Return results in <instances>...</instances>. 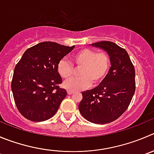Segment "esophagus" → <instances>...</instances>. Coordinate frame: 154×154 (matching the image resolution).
<instances>
[{"label":"esophagus","mask_w":154,"mask_h":154,"mask_svg":"<svg viewBox=\"0 0 154 154\" xmlns=\"http://www.w3.org/2000/svg\"><path fill=\"white\" fill-rule=\"evenodd\" d=\"M73 93H74V91H70V90H68V91H67V94H68L69 95L72 94Z\"/></svg>","instance_id":"esophagus-1"}]
</instances>
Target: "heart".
<instances>
[{
    "instance_id": "obj_1",
    "label": "heart",
    "mask_w": 154,
    "mask_h": 154,
    "mask_svg": "<svg viewBox=\"0 0 154 154\" xmlns=\"http://www.w3.org/2000/svg\"><path fill=\"white\" fill-rule=\"evenodd\" d=\"M72 62L76 68H81L79 77H72L63 83L65 88L70 91H80L88 88L94 84L100 82L104 79L109 67V58L104 52L94 50L82 49L72 57ZM58 73L63 79H67L74 72V66L66 60L62 59L57 66Z\"/></svg>"
}]
</instances>
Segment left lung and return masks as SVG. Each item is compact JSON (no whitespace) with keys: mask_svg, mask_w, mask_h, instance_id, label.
<instances>
[{"mask_svg":"<svg viewBox=\"0 0 154 154\" xmlns=\"http://www.w3.org/2000/svg\"><path fill=\"white\" fill-rule=\"evenodd\" d=\"M92 46L106 51L111 67L97 87L83 91L79 109L85 119L95 124L113 122L124 113L135 91V71L128 53L112 42Z\"/></svg>","mask_w":154,"mask_h":154,"instance_id":"obj_1","label":"left lung"}]
</instances>
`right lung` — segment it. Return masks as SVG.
I'll list each match as a JSON object with an SVG mask.
<instances>
[{"label": "right lung", "mask_w": 154, "mask_h": 154, "mask_svg": "<svg viewBox=\"0 0 154 154\" xmlns=\"http://www.w3.org/2000/svg\"><path fill=\"white\" fill-rule=\"evenodd\" d=\"M74 48L45 42L25 51L11 82L16 106L25 118L42 122L55 115L67 94L59 87L62 78L57 66Z\"/></svg>", "instance_id": "right-lung-1"}]
</instances>
